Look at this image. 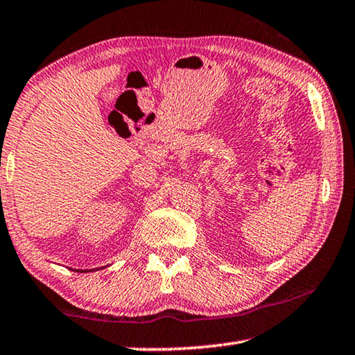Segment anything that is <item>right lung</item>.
<instances>
[{
    "instance_id": "obj_1",
    "label": "right lung",
    "mask_w": 355,
    "mask_h": 355,
    "mask_svg": "<svg viewBox=\"0 0 355 355\" xmlns=\"http://www.w3.org/2000/svg\"><path fill=\"white\" fill-rule=\"evenodd\" d=\"M74 272H83V273H85V272H93V270H74Z\"/></svg>"
}]
</instances>
